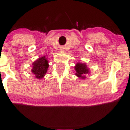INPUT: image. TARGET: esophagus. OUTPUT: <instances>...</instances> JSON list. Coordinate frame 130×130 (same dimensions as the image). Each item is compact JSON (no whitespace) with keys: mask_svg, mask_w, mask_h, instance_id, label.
<instances>
[{"mask_svg":"<svg viewBox=\"0 0 130 130\" xmlns=\"http://www.w3.org/2000/svg\"><path fill=\"white\" fill-rule=\"evenodd\" d=\"M60 51H63V49H62V48H60Z\"/></svg>","mask_w":130,"mask_h":130,"instance_id":"1","label":"esophagus"}]
</instances>
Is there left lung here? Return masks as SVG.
<instances>
[{
  "label": "left lung",
  "instance_id": "left-lung-1",
  "mask_svg": "<svg viewBox=\"0 0 130 130\" xmlns=\"http://www.w3.org/2000/svg\"><path fill=\"white\" fill-rule=\"evenodd\" d=\"M74 70L76 71L75 75L80 79L86 78V76H85L87 74H90V73L89 68H88L86 63L77 62L74 66Z\"/></svg>",
  "mask_w": 130,
  "mask_h": 130
}]
</instances>
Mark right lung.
Returning <instances> with one entry per match:
<instances>
[{
  "label": "right lung",
  "mask_w": 130,
  "mask_h": 130,
  "mask_svg": "<svg viewBox=\"0 0 130 130\" xmlns=\"http://www.w3.org/2000/svg\"><path fill=\"white\" fill-rule=\"evenodd\" d=\"M47 55L38 58L32 63V73L35 75V78L41 79L44 77L49 67V61Z\"/></svg>",
  "instance_id": "1"
}]
</instances>
